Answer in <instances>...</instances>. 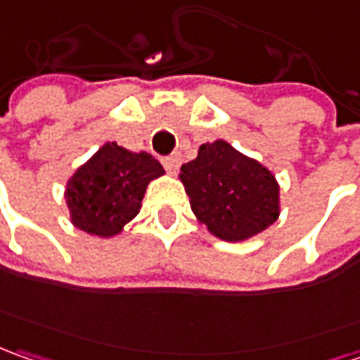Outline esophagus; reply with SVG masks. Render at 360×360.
<instances>
[{
    "label": "esophagus",
    "mask_w": 360,
    "mask_h": 360,
    "mask_svg": "<svg viewBox=\"0 0 360 360\" xmlns=\"http://www.w3.org/2000/svg\"><path fill=\"white\" fill-rule=\"evenodd\" d=\"M163 165H165V169H167L171 175H175L181 167V157L179 155L165 157V159H163Z\"/></svg>",
    "instance_id": "obj_1"
}]
</instances>
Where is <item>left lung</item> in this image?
Returning a JSON list of instances; mask_svg holds the SVG:
<instances>
[{"label": "left lung", "instance_id": "obj_1", "mask_svg": "<svg viewBox=\"0 0 360 360\" xmlns=\"http://www.w3.org/2000/svg\"><path fill=\"white\" fill-rule=\"evenodd\" d=\"M195 217L223 241H245L279 219V183L223 139L205 143L179 173Z\"/></svg>", "mask_w": 360, "mask_h": 360}]
</instances>
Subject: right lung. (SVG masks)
<instances>
[{
	"mask_svg": "<svg viewBox=\"0 0 360 360\" xmlns=\"http://www.w3.org/2000/svg\"><path fill=\"white\" fill-rule=\"evenodd\" d=\"M165 171L149 153H133L105 143L68 181L65 201L71 223L97 237L119 235L141 209L149 181Z\"/></svg>",
	"mask_w": 360,
	"mask_h": 360,
	"instance_id": "obj_1",
	"label": "right lung"
}]
</instances>
